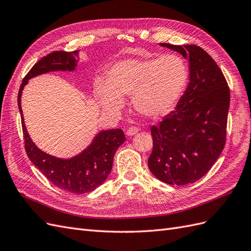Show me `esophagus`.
<instances>
[{
    "label": "esophagus",
    "mask_w": 251,
    "mask_h": 251,
    "mask_svg": "<svg viewBox=\"0 0 251 251\" xmlns=\"http://www.w3.org/2000/svg\"><path fill=\"white\" fill-rule=\"evenodd\" d=\"M139 131V128L137 126H130L126 130V135L127 136H134L135 134H137Z\"/></svg>",
    "instance_id": "esophagus-1"
}]
</instances>
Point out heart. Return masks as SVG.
I'll use <instances>...</instances> for the list:
<instances>
[{
  "mask_svg": "<svg viewBox=\"0 0 251 251\" xmlns=\"http://www.w3.org/2000/svg\"><path fill=\"white\" fill-rule=\"evenodd\" d=\"M188 79L186 60L175 53L126 58L110 67L107 79L96 80L95 94L108 112L118 113L126 104L125 96L132 95L135 109L142 115L162 117L176 108Z\"/></svg>",
  "mask_w": 251,
  "mask_h": 251,
  "instance_id": "heart-1",
  "label": "heart"
}]
</instances>
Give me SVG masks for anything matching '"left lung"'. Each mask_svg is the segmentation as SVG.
I'll return each instance as SVG.
<instances>
[{
	"mask_svg": "<svg viewBox=\"0 0 251 251\" xmlns=\"http://www.w3.org/2000/svg\"><path fill=\"white\" fill-rule=\"evenodd\" d=\"M160 46L189 59V82L176 109L159 126H151L153 151L148 165L164 183L185 185L202 178L222 153L230 93L221 69L206 51L196 45Z\"/></svg>",
	"mask_w": 251,
	"mask_h": 251,
	"instance_id": "1",
	"label": "left lung"
}]
</instances>
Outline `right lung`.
Returning a JSON list of instances; mask_svg holds the SVG:
<instances>
[{"mask_svg":"<svg viewBox=\"0 0 251 251\" xmlns=\"http://www.w3.org/2000/svg\"><path fill=\"white\" fill-rule=\"evenodd\" d=\"M78 50L72 52L55 51L37 62L23 79L18 95V104L22 118L25 150L31 162L52 184L74 194H85L101 185L111 173L113 158L117 149L126 141L120 128L101 131L92 143L80 154L70 159L56 158L37 148L30 138L21 107L23 89L32 77L51 71H74L77 66Z\"/></svg>","mask_w":251,"mask_h":251,"instance_id":"obj_1","label":"right lung"}]
</instances>
